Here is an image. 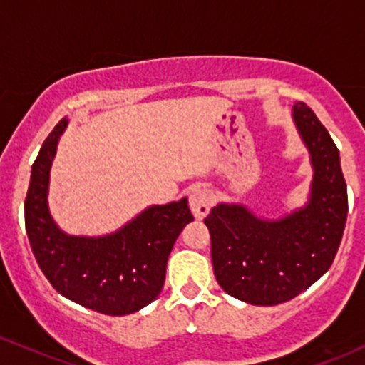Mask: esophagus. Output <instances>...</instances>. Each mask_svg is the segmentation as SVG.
<instances>
[{"mask_svg":"<svg viewBox=\"0 0 365 365\" xmlns=\"http://www.w3.org/2000/svg\"><path fill=\"white\" fill-rule=\"evenodd\" d=\"M213 199L215 195L208 187H197L190 192V199H189V205L190 210H192L194 217L195 218H205L208 215L210 208L213 205Z\"/></svg>","mask_w":365,"mask_h":365,"instance_id":"1","label":"esophagus"}]
</instances>
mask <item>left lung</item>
Masks as SVG:
<instances>
[{
	"label": "left lung",
	"mask_w": 365,
	"mask_h": 365,
	"mask_svg": "<svg viewBox=\"0 0 365 365\" xmlns=\"http://www.w3.org/2000/svg\"><path fill=\"white\" fill-rule=\"evenodd\" d=\"M292 117L313 164L308 205L279 220H264L241 205H218L205 218L218 285L255 306H274L312 287L332 266L348 215L339 150L309 106Z\"/></svg>",
	"instance_id": "left-lung-1"
}]
</instances>
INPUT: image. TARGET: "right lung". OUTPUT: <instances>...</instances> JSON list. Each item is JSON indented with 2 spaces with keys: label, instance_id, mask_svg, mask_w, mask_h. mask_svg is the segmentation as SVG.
I'll list each match as a JSON object with an SVG mask.
<instances>
[{
  "label": "right lung",
  "instance_id": "right-lung-1",
  "mask_svg": "<svg viewBox=\"0 0 365 365\" xmlns=\"http://www.w3.org/2000/svg\"><path fill=\"white\" fill-rule=\"evenodd\" d=\"M63 118L41 145L31 168L24 201L26 232L38 266L64 297L103 314L122 317L150 304L163 290L176 237L194 220L185 197L150 206L117 232L101 237L70 236L52 220L48 176Z\"/></svg>",
  "mask_w": 365,
  "mask_h": 365
}]
</instances>
